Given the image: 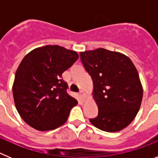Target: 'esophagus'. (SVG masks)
I'll return each mask as SVG.
<instances>
[{"label": "esophagus", "instance_id": "obj_1", "mask_svg": "<svg viewBox=\"0 0 158 158\" xmlns=\"http://www.w3.org/2000/svg\"><path fill=\"white\" fill-rule=\"evenodd\" d=\"M79 96H80L81 99V100H85L86 99V95L85 93V92L84 91H80V93H79Z\"/></svg>", "mask_w": 158, "mask_h": 158}]
</instances>
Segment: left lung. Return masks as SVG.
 I'll return each mask as SVG.
<instances>
[{
	"instance_id": "obj_1",
	"label": "left lung",
	"mask_w": 158,
	"mask_h": 158,
	"mask_svg": "<svg viewBox=\"0 0 158 158\" xmlns=\"http://www.w3.org/2000/svg\"><path fill=\"white\" fill-rule=\"evenodd\" d=\"M81 62L93 82L98 115L89 121L107 132L127 127L139 112L142 86L139 73L128 57L99 48L80 53Z\"/></svg>"
}]
</instances>
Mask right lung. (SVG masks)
<instances>
[{"label":"right lung","mask_w":158,"mask_h":158,"mask_svg":"<svg viewBox=\"0 0 158 158\" xmlns=\"http://www.w3.org/2000/svg\"><path fill=\"white\" fill-rule=\"evenodd\" d=\"M78 58L75 51L47 45L35 49L23 58L12 93L19 115L31 127L51 131L66 122L77 101L67 93V83L61 77Z\"/></svg>","instance_id":"right-lung-1"}]
</instances>
